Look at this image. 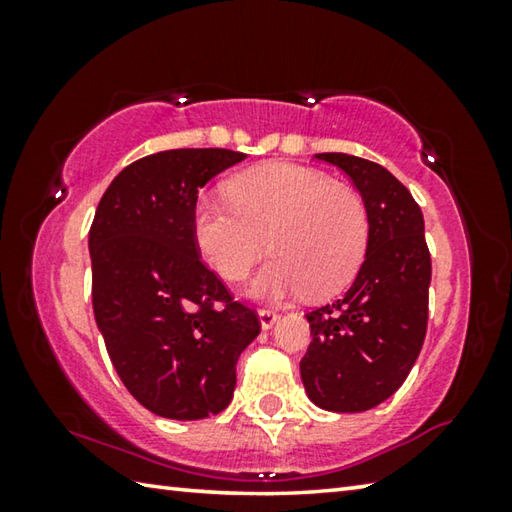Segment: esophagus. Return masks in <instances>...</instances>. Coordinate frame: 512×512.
<instances>
[{"label": "esophagus", "mask_w": 512, "mask_h": 512, "mask_svg": "<svg viewBox=\"0 0 512 512\" xmlns=\"http://www.w3.org/2000/svg\"><path fill=\"white\" fill-rule=\"evenodd\" d=\"M277 318H280V314L275 309H259V323L264 329H271L277 323Z\"/></svg>", "instance_id": "34e87169"}]
</instances>
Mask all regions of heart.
Segmentation results:
<instances>
[{"label":"heart","mask_w":512,"mask_h":512,"mask_svg":"<svg viewBox=\"0 0 512 512\" xmlns=\"http://www.w3.org/2000/svg\"><path fill=\"white\" fill-rule=\"evenodd\" d=\"M228 196H201L192 212L196 246L225 280H244L266 248L275 257L253 282L262 298L302 289L309 298H332L359 273L370 212L354 187L316 169L266 162L232 178Z\"/></svg>","instance_id":"b5f03b06"}]
</instances>
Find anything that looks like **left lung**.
I'll use <instances>...</instances> for the list:
<instances>
[{
    "mask_svg": "<svg viewBox=\"0 0 512 512\" xmlns=\"http://www.w3.org/2000/svg\"><path fill=\"white\" fill-rule=\"evenodd\" d=\"M359 189L370 246L343 298L309 311L311 343L300 361L309 400L359 413L388 400L409 377L429 320L431 255L420 205L391 171L348 153H318Z\"/></svg>",
    "mask_w": 512,
    "mask_h": 512,
    "instance_id": "obj_1",
    "label": "left lung"
}]
</instances>
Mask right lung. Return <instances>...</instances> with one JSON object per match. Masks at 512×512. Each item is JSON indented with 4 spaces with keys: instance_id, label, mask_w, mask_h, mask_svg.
Masks as SVG:
<instances>
[{
    "instance_id": "obj_1",
    "label": "right lung",
    "mask_w": 512,
    "mask_h": 512,
    "mask_svg": "<svg viewBox=\"0 0 512 512\" xmlns=\"http://www.w3.org/2000/svg\"><path fill=\"white\" fill-rule=\"evenodd\" d=\"M244 158L230 149L146 155L112 180L94 214V318L128 393L162 418L221 413L239 354L262 329L203 262L192 230L198 189Z\"/></svg>"
}]
</instances>
